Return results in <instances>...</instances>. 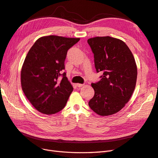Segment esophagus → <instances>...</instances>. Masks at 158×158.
<instances>
[{
    "mask_svg": "<svg viewBox=\"0 0 158 158\" xmlns=\"http://www.w3.org/2000/svg\"><path fill=\"white\" fill-rule=\"evenodd\" d=\"M76 86H77V87H78V88H80V87L83 86L84 84H76Z\"/></svg>",
    "mask_w": 158,
    "mask_h": 158,
    "instance_id": "esophagus-1",
    "label": "esophagus"
}]
</instances>
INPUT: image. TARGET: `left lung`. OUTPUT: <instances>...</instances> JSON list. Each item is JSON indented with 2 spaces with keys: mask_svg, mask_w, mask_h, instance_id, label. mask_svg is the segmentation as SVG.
I'll use <instances>...</instances> for the list:
<instances>
[{
  "mask_svg": "<svg viewBox=\"0 0 158 158\" xmlns=\"http://www.w3.org/2000/svg\"><path fill=\"white\" fill-rule=\"evenodd\" d=\"M94 53L97 73L101 80L92 83L95 91L89 107L97 114L107 116L124 107L136 86L137 68L135 58L123 41L109 36L88 40Z\"/></svg>",
  "mask_w": 158,
  "mask_h": 158,
  "instance_id": "obj_1",
  "label": "left lung"
}]
</instances>
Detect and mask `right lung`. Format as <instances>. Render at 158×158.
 I'll return each instance as SVG.
<instances>
[{"instance_id":"1","label":"right lung","mask_w":158,"mask_h":158,"mask_svg":"<svg viewBox=\"0 0 158 158\" xmlns=\"http://www.w3.org/2000/svg\"><path fill=\"white\" fill-rule=\"evenodd\" d=\"M79 40L56 35L42 37L27 52L21 70L22 88L38 111L55 114L66 106L73 88L66 73H63L64 60L68 50Z\"/></svg>"}]
</instances>
